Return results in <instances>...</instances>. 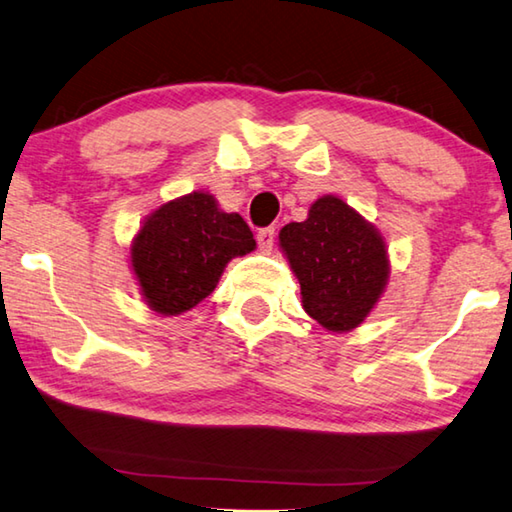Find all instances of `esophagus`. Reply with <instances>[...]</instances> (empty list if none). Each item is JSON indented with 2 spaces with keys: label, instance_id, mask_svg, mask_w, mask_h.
Masks as SVG:
<instances>
[{
  "label": "esophagus",
  "instance_id": "34e87169",
  "mask_svg": "<svg viewBox=\"0 0 512 512\" xmlns=\"http://www.w3.org/2000/svg\"><path fill=\"white\" fill-rule=\"evenodd\" d=\"M274 226H265V229H261L256 233V240H258V247H261L263 251H270L274 247Z\"/></svg>",
  "mask_w": 512,
  "mask_h": 512
}]
</instances>
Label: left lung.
<instances>
[{
    "instance_id": "8db88e82",
    "label": "left lung",
    "mask_w": 512,
    "mask_h": 512,
    "mask_svg": "<svg viewBox=\"0 0 512 512\" xmlns=\"http://www.w3.org/2000/svg\"><path fill=\"white\" fill-rule=\"evenodd\" d=\"M279 245L299 279L304 311L329 331L356 329L388 283L381 233L333 195L317 199L304 222L283 226Z\"/></svg>"
}]
</instances>
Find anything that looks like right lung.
Returning <instances> with one entry per match:
<instances>
[{"instance_id":"1","label":"right lung","mask_w":512,"mask_h":512,"mask_svg":"<svg viewBox=\"0 0 512 512\" xmlns=\"http://www.w3.org/2000/svg\"><path fill=\"white\" fill-rule=\"evenodd\" d=\"M254 233L208 192L172 199L147 217L131 245V267L149 308L181 315L215 290L226 263L254 251Z\"/></svg>"}]
</instances>
